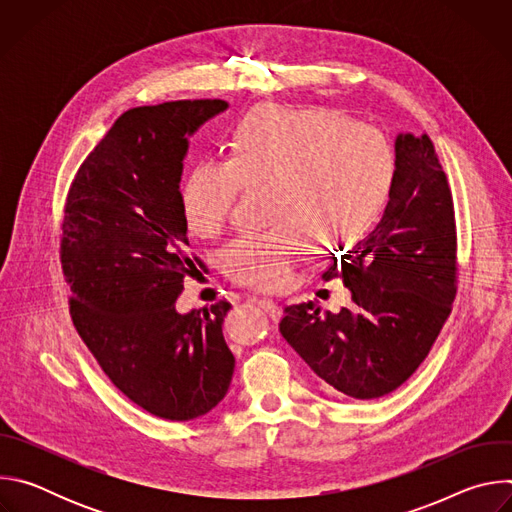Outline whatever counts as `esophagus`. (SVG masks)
I'll list each match as a JSON object with an SVG mask.
<instances>
[{"mask_svg": "<svg viewBox=\"0 0 512 512\" xmlns=\"http://www.w3.org/2000/svg\"><path fill=\"white\" fill-rule=\"evenodd\" d=\"M259 306H261V310H263L271 320H277V318L281 316L277 302H273L271 298H263V300H259Z\"/></svg>", "mask_w": 512, "mask_h": 512, "instance_id": "1", "label": "esophagus"}]
</instances>
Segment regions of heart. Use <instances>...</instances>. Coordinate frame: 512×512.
Here are the masks:
<instances>
[{"instance_id":"b5f03b06","label":"heart","mask_w":512,"mask_h":512,"mask_svg":"<svg viewBox=\"0 0 512 512\" xmlns=\"http://www.w3.org/2000/svg\"><path fill=\"white\" fill-rule=\"evenodd\" d=\"M395 156L385 135L334 113L263 107L239 127L233 158L200 160L186 174L182 204L196 237L221 235L241 194L269 190V229L223 251L241 285L275 291L291 283L312 243L336 251L356 245L385 208Z\"/></svg>"}]
</instances>
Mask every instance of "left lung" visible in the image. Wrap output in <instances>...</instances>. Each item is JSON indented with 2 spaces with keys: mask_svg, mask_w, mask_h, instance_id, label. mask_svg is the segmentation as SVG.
<instances>
[{
  "mask_svg": "<svg viewBox=\"0 0 512 512\" xmlns=\"http://www.w3.org/2000/svg\"><path fill=\"white\" fill-rule=\"evenodd\" d=\"M456 251L452 190L433 143L399 133L381 223L322 273L342 279L350 308L285 306L279 332L324 391L379 399L417 371L444 328L458 289Z\"/></svg>",
  "mask_w": 512,
  "mask_h": 512,
  "instance_id": "8db88e82",
  "label": "left lung"
}]
</instances>
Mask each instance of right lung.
Instances as JSON below:
<instances>
[{"label": "right lung", "mask_w": 512, "mask_h": 512, "mask_svg": "<svg viewBox=\"0 0 512 512\" xmlns=\"http://www.w3.org/2000/svg\"><path fill=\"white\" fill-rule=\"evenodd\" d=\"M229 107L221 99L125 111L70 184L60 263L72 324L111 383L148 413L188 421L229 391V302L176 312L190 253L180 194L188 135Z\"/></svg>", "instance_id": "add662e5"}]
</instances>
